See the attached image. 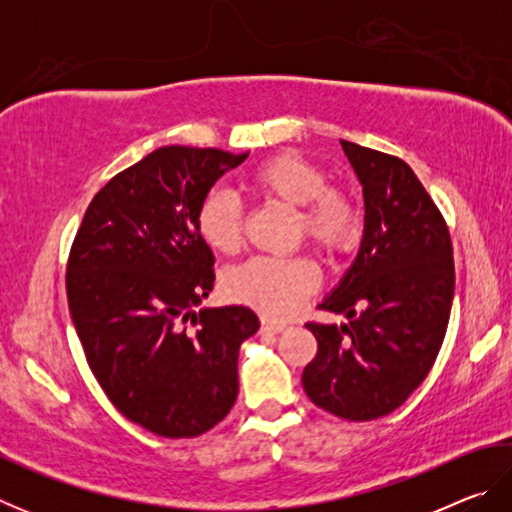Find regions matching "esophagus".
I'll return each instance as SVG.
<instances>
[{
  "label": "esophagus",
  "instance_id": "34e87169",
  "mask_svg": "<svg viewBox=\"0 0 512 512\" xmlns=\"http://www.w3.org/2000/svg\"><path fill=\"white\" fill-rule=\"evenodd\" d=\"M287 329V325L284 323H277V320H271V318H262V332L264 334H280Z\"/></svg>",
  "mask_w": 512,
  "mask_h": 512
}]
</instances>
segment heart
I'll list each match as a JSON object with an SVG mask.
<instances>
[{
  "instance_id": "b5f03b06",
  "label": "heart",
  "mask_w": 512,
  "mask_h": 512,
  "mask_svg": "<svg viewBox=\"0 0 512 512\" xmlns=\"http://www.w3.org/2000/svg\"><path fill=\"white\" fill-rule=\"evenodd\" d=\"M257 194L298 210V235L329 257L348 253L361 235V207L350 192L329 187L316 162L293 151L264 160L250 176ZM196 230L214 253H237L244 241V212L228 192L214 189L196 212ZM318 287V268L305 257H253L225 275L230 300L259 314L289 316Z\"/></svg>"
}]
</instances>
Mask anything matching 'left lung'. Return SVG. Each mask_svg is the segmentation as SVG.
I'll use <instances>...</instances> for the list:
<instances>
[{"label": "left lung", "mask_w": 512, "mask_h": 512, "mask_svg": "<svg viewBox=\"0 0 512 512\" xmlns=\"http://www.w3.org/2000/svg\"><path fill=\"white\" fill-rule=\"evenodd\" d=\"M363 187L361 248L320 309L348 323H307L318 352L302 372L311 402L366 422L406 402L436 361L454 300V257L443 214L395 155L341 140Z\"/></svg>", "instance_id": "obj_1"}]
</instances>
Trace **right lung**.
I'll return each mask as SVG.
<instances>
[{"label":"right lung","instance_id":"right-lung-1","mask_svg":"<svg viewBox=\"0 0 512 512\" xmlns=\"http://www.w3.org/2000/svg\"><path fill=\"white\" fill-rule=\"evenodd\" d=\"M246 158L155 149L92 198L69 250L67 302L90 370L119 413L155 436H201L237 400L239 348L259 320L248 307L194 311L214 287L196 212Z\"/></svg>","mask_w":512,"mask_h":512}]
</instances>
